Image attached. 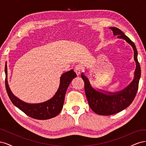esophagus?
Wrapping results in <instances>:
<instances>
[{"mask_svg":"<svg viewBox=\"0 0 146 146\" xmlns=\"http://www.w3.org/2000/svg\"><path fill=\"white\" fill-rule=\"evenodd\" d=\"M75 72H76L77 76H79L81 74V72H82V68L80 66H76V68H75Z\"/></svg>","mask_w":146,"mask_h":146,"instance_id":"esophagus-1","label":"esophagus"}]
</instances>
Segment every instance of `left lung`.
Listing matches in <instances>:
<instances>
[{"mask_svg":"<svg viewBox=\"0 0 146 146\" xmlns=\"http://www.w3.org/2000/svg\"><path fill=\"white\" fill-rule=\"evenodd\" d=\"M113 31L114 36L122 39L131 46L134 52L136 69L132 82L124 89L117 92H108L102 90H96L91 85L89 78L82 73L81 76L85 82V91L88 104L94 113L103 116H109L122 111L131 104L138 90L141 77V68L138 61V52L135 44L121 30L116 27H109Z\"/></svg>","mask_w":146,"mask_h":146,"instance_id":"8db88e82","label":"left lung"}]
</instances>
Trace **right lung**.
I'll use <instances>...</instances> for the list:
<instances>
[{
    "label": "right lung",
    "mask_w": 146,
    "mask_h": 146,
    "mask_svg": "<svg viewBox=\"0 0 146 146\" xmlns=\"http://www.w3.org/2000/svg\"><path fill=\"white\" fill-rule=\"evenodd\" d=\"M5 72L6 75V90L12 103L27 116L39 120L53 118L60 113L63 107L64 97L68 88L73 79L77 77L76 73L73 69L64 72L60 77L58 90L52 98L42 103L29 104L17 98L11 92L7 80V63L5 64Z\"/></svg>",
    "instance_id": "right-lung-1"
}]
</instances>
